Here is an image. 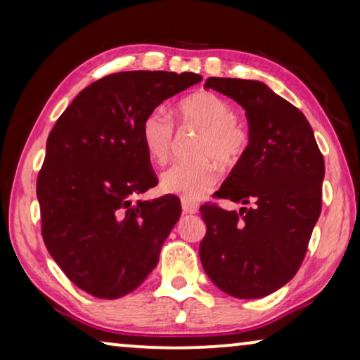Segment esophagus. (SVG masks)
I'll return each mask as SVG.
<instances>
[{
	"mask_svg": "<svg viewBox=\"0 0 360 360\" xmlns=\"http://www.w3.org/2000/svg\"><path fill=\"white\" fill-rule=\"evenodd\" d=\"M181 205H182V214H186V215H192V214H197V212H199V205H197L195 202L182 200Z\"/></svg>",
	"mask_w": 360,
	"mask_h": 360,
	"instance_id": "34e87169",
	"label": "esophagus"
}]
</instances>
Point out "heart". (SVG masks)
I'll list each match as a JSON object with an SVG mask.
<instances>
[{"label":"heart","instance_id":"b5f03b06","mask_svg":"<svg viewBox=\"0 0 360 360\" xmlns=\"http://www.w3.org/2000/svg\"><path fill=\"white\" fill-rule=\"evenodd\" d=\"M186 124L197 125L202 135L192 155L197 160L179 161L161 174L160 186L166 194L184 200L204 197L219 179L215 163L233 168L245 158L250 148V131L236 119V110L220 96L209 91L192 94L179 105ZM140 139L150 160L165 165L174 148V124L163 108H155L140 125Z\"/></svg>","mask_w":360,"mask_h":360}]
</instances>
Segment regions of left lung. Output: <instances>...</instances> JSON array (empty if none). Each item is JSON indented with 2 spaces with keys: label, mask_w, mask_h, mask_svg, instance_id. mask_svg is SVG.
Segmentation results:
<instances>
[{
  "label": "left lung",
  "mask_w": 360,
  "mask_h": 360,
  "mask_svg": "<svg viewBox=\"0 0 360 360\" xmlns=\"http://www.w3.org/2000/svg\"><path fill=\"white\" fill-rule=\"evenodd\" d=\"M246 110L250 148L215 192L240 212L204 204L199 255L205 274L236 298H261L293 279L321 214L325 160L305 115L264 83L205 81Z\"/></svg>",
  "instance_id": "1"
}]
</instances>
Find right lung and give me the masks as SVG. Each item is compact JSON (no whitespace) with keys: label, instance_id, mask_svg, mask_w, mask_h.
<instances>
[{"label":"right lung","instance_id":"obj_1","mask_svg":"<svg viewBox=\"0 0 360 360\" xmlns=\"http://www.w3.org/2000/svg\"><path fill=\"white\" fill-rule=\"evenodd\" d=\"M200 75L122 72L84 88L49 134L37 178L50 256L89 295L114 300L141 285L181 217L174 195L136 200L158 184L141 120Z\"/></svg>","mask_w":360,"mask_h":360}]
</instances>
